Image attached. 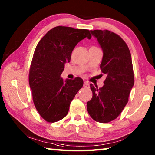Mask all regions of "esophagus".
Wrapping results in <instances>:
<instances>
[{"mask_svg":"<svg viewBox=\"0 0 155 155\" xmlns=\"http://www.w3.org/2000/svg\"><path fill=\"white\" fill-rule=\"evenodd\" d=\"M84 87H89V83L87 82H84Z\"/></svg>","mask_w":155,"mask_h":155,"instance_id":"1","label":"esophagus"}]
</instances>
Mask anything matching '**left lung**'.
I'll return each instance as SVG.
<instances>
[{"mask_svg":"<svg viewBox=\"0 0 155 155\" xmlns=\"http://www.w3.org/2000/svg\"><path fill=\"white\" fill-rule=\"evenodd\" d=\"M103 51L100 65L107 75L103 87L90 84L92 98L87 103L91 118L108 123L116 119L128 101L134 85V72L129 48L121 37L108 30L91 31Z\"/></svg>","mask_w":155,"mask_h":155,"instance_id":"8db88e82","label":"left lung"}]
</instances>
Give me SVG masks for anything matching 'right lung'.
Masks as SVG:
<instances>
[{"mask_svg": "<svg viewBox=\"0 0 155 155\" xmlns=\"http://www.w3.org/2000/svg\"><path fill=\"white\" fill-rule=\"evenodd\" d=\"M91 35L87 29L58 26L50 30L37 45L31 61L28 82L37 111L48 122L66 116L70 103L83 87L80 77L64 81L61 77L73 49Z\"/></svg>", "mask_w": 155, "mask_h": 155, "instance_id": "right-lung-1", "label": "right lung"}]
</instances>
